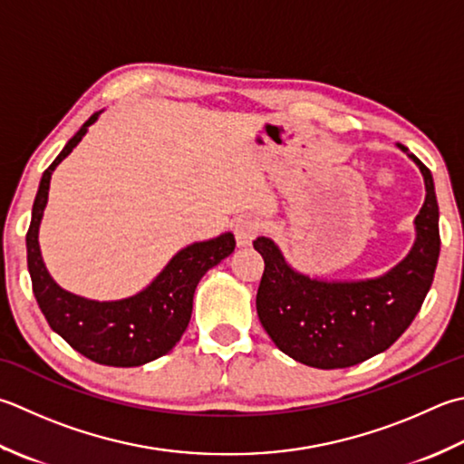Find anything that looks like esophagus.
I'll return each instance as SVG.
<instances>
[{"mask_svg":"<svg viewBox=\"0 0 464 464\" xmlns=\"http://www.w3.org/2000/svg\"><path fill=\"white\" fill-rule=\"evenodd\" d=\"M233 231H235V239H237L239 247H249V245L256 241L259 235V221L256 217H241L233 223Z\"/></svg>","mask_w":464,"mask_h":464,"instance_id":"1","label":"esophagus"}]
</instances>
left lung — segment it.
Here are the masks:
<instances>
[{"label": "left lung", "instance_id": "1", "mask_svg": "<svg viewBox=\"0 0 464 464\" xmlns=\"http://www.w3.org/2000/svg\"><path fill=\"white\" fill-rule=\"evenodd\" d=\"M398 149L420 169L426 198L414 219L416 239L408 256L370 279H320L289 266L277 243L253 241L263 261L257 289L259 322L276 346L305 366H356L388 350L419 314L439 263V203L430 170L402 144Z\"/></svg>", "mask_w": 464, "mask_h": 464}]
</instances>
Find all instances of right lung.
<instances>
[{
  "instance_id": "right-lung-1",
  "label": "right lung",
  "mask_w": 464,
  "mask_h": 464,
  "mask_svg": "<svg viewBox=\"0 0 464 464\" xmlns=\"http://www.w3.org/2000/svg\"><path fill=\"white\" fill-rule=\"evenodd\" d=\"M102 111L90 116L56 160L44 170L25 235L27 269L34 295L53 332L96 364L132 368L165 356L175 348L188 325L198 281L208 269L231 256L235 237L233 233H223L215 239L187 245L172 256L147 287L124 299L96 302L60 287L42 259L40 223L48 205L52 172L76 149L88 126H92Z\"/></svg>"
}]
</instances>
